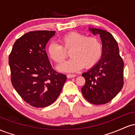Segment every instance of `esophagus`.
I'll return each instance as SVG.
<instances>
[{
  "instance_id": "obj_1",
  "label": "esophagus",
  "mask_w": 135,
  "mask_h": 135,
  "mask_svg": "<svg viewBox=\"0 0 135 135\" xmlns=\"http://www.w3.org/2000/svg\"><path fill=\"white\" fill-rule=\"evenodd\" d=\"M76 75H75V74H68L67 77H68V78L70 79V78H73V77H76Z\"/></svg>"
}]
</instances>
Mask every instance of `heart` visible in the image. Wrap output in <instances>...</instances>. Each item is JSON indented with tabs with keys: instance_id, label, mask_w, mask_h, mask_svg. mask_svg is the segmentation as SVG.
Here are the masks:
<instances>
[{
	"instance_id": "b5f03b06",
	"label": "heart",
	"mask_w": 135,
	"mask_h": 135,
	"mask_svg": "<svg viewBox=\"0 0 135 135\" xmlns=\"http://www.w3.org/2000/svg\"><path fill=\"white\" fill-rule=\"evenodd\" d=\"M61 45L51 42L47 47L50 58L56 64L61 65L70 51L72 58L59 67L65 72H76L83 69L93 67L98 62L103 53V44L97 37H88L77 32H71L60 38Z\"/></svg>"
}]
</instances>
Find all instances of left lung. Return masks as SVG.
<instances>
[{
  "instance_id": "left-lung-1",
  "label": "left lung",
  "mask_w": 135,
  "mask_h": 135,
  "mask_svg": "<svg viewBox=\"0 0 135 135\" xmlns=\"http://www.w3.org/2000/svg\"><path fill=\"white\" fill-rule=\"evenodd\" d=\"M89 29L101 37L103 53L95 66L82 74L86 83L81 91L89 103L103 105L110 102L123 87L124 62L112 34L101 29Z\"/></svg>"
}]
</instances>
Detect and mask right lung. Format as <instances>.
I'll return each instance as SVG.
<instances>
[{
    "mask_svg": "<svg viewBox=\"0 0 135 135\" xmlns=\"http://www.w3.org/2000/svg\"><path fill=\"white\" fill-rule=\"evenodd\" d=\"M55 31L29 32L16 40L9 56L11 80L27 103L43 108L58 98L66 77L53 69L46 46Z\"/></svg>",
    "mask_w": 135,
    "mask_h": 135,
    "instance_id": "obj_1",
    "label": "right lung"
}]
</instances>
